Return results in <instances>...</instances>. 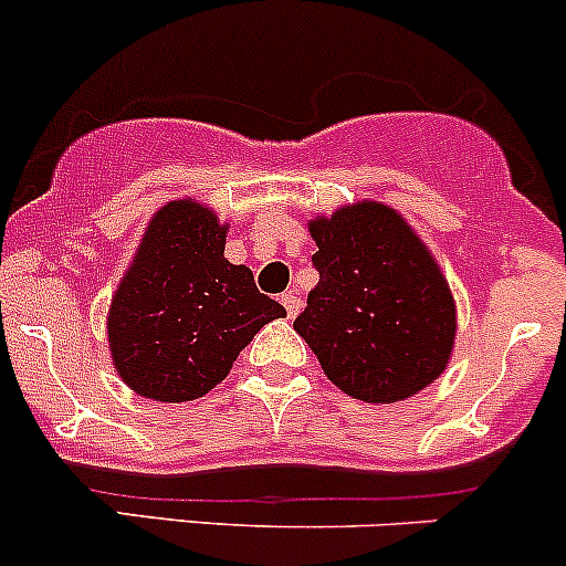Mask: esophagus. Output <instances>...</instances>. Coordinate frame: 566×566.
<instances>
[{
    "label": "esophagus",
    "instance_id": "1",
    "mask_svg": "<svg viewBox=\"0 0 566 566\" xmlns=\"http://www.w3.org/2000/svg\"><path fill=\"white\" fill-rule=\"evenodd\" d=\"M282 306L284 310H287V317H295L298 315V310H301V298H298V293H295V290H287V293H282Z\"/></svg>",
    "mask_w": 566,
    "mask_h": 566
}]
</instances>
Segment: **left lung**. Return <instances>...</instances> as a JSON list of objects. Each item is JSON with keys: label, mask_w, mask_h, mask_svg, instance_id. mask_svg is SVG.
Wrapping results in <instances>:
<instances>
[{"label": "left lung", "mask_w": 566, "mask_h": 566, "mask_svg": "<svg viewBox=\"0 0 566 566\" xmlns=\"http://www.w3.org/2000/svg\"><path fill=\"white\" fill-rule=\"evenodd\" d=\"M317 287L293 328L331 384L373 405L402 402L449 367L458 306L430 247L391 205L310 219Z\"/></svg>", "instance_id": "1"}]
</instances>
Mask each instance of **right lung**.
<instances>
[{
  "instance_id": "1",
  "label": "right lung",
  "mask_w": 566,
  "mask_h": 566,
  "mask_svg": "<svg viewBox=\"0 0 566 566\" xmlns=\"http://www.w3.org/2000/svg\"><path fill=\"white\" fill-rule=\"evenodd\" d=\"M227 230L213 208L172 199L147 221L106 317L114 373L139 397L188 402L230 375L256 331L287 317L256 290L247 265L224 256Z\"/></svg>"
}]
</instances>
